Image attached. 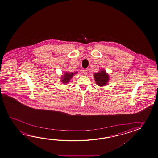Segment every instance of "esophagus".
Segmentation results:
<instances>
[{"mask_svg": "<svg viewBox=\"0 0 158 158\" xmlns=\"http://www.w3.org/2000/svg\"><path fill=\"white\" fill-rule=\"evenodd\" d=\"M87 71H87V69H84V70H83V74H84V75H87V73H88Z\"/></svg>", "mask_w": 158, "mask_h": 158, "instance_id": "esophagus-1", "label": "esophagus"}]
</instances>
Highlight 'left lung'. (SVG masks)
<instances>
[{"label":"left lung","mask_w":158,"mask_h":158,"mask_svg":"<svg viewBox=\"0 0 158 158\" xmlns=\"http://www.w3.org/2000/svg\"><path fill=\"white\" fill-rule=\"evenodd\" d=\"M94 76L97 84L101 87L106 85L109 80V74L104 69L94 73Z\"/></svg>","instance_id":"1"}]
</instances>
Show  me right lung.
<instances>
[{"mask_svg":"<svg viewBox=\"0 0 158 158\" xmlns=\"http://www.w3.org/2000/svg\"><path fill=\"white\" fill-rule=\"evenodd\" d=\"M77 72L73 73H69V72H65L64 74V76L62 77V78L61 82L63 84H66L68 82L71 80V79L73 77L74 74H76Z\"/></svg>","mask_w":158,"mask_h":158,"instance_id":"right-lung-1","label":"right lung"}]
</instances>
